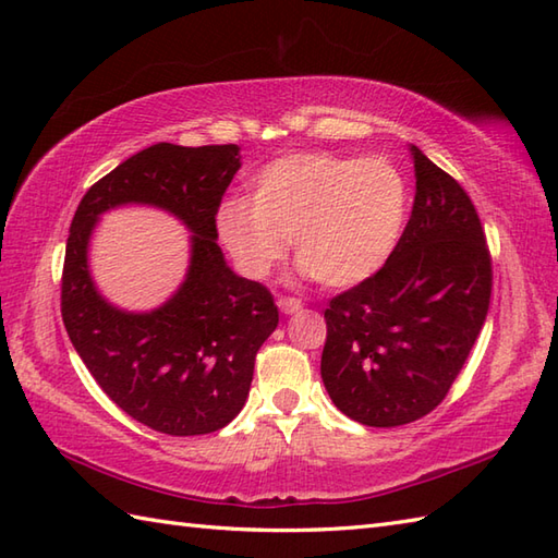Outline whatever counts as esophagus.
Instances as JSON below:
<instances>
[{"mask_svg": "<svg viewBox=\"0 0 558 558\" xmlns=\"http://www.w3.org/2000/svg\"><path fill=\"white\" fill-rule=\"evenodd\" d=\"M278 306H280V312L288 314V316L302 312V302L294 300V298H280V300H278Z\"/></svg>", "mask_w": 558, "mask_h": 558, "instance_id": "1", "label": "esophagus"}]
</instances>
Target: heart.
<instances>
[{
    "instance_id": "1",
    "label": "heart",
    "mask_w": 558,
    "mask_h": 558,
    "mask_svg": "<svg viewBox=\"0 0 558 558\" xmlns=\"http://www.w3.org/2000/svg\"><path fill=\"white\" fill-rule=\"evenodd\" d=\"M408 210V180L388 158L290 153L256 172L248 201H225L216 230L248 276H268L294 236L302 270L324 288L345 290L388 264Z\"/></svg>"
}]
</instances>
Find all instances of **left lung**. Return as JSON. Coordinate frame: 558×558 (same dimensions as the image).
Here are the masks:
<instances>
[{
  "mask_svg": "<svg viewBox=\"0 0 558 558\" xmlns=\"http://www.w3.org/2000/svg\"><path fill=\"white\" fill-rule=\"evenodd\" d=\"M410 156L417 192L393 256L324 314V386L342 414L366 426L429 414L489 312L492 258L475 206L417 146Z\"/></svg>",
  "mask_w": 558,
  "mask_h": 558,
  "instance_id": "8db88e82",
  "label": "left lung"
}]
</instances>
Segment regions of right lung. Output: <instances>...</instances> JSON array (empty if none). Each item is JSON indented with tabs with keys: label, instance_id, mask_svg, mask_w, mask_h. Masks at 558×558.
Returning a JSON list of instances; mask_svg holds the SVG:
<instances>
[{
	"label": "right lung",
	"instance_id": "1",
	"mask_svg": "<svg viewBox=\"0 0 558 558\" xmlns=\"http://www.w3.org/2000/svg\"><path fill=\"white\" fill-rule=\"evenodd\" d=\"M240 168L234 144H156L93 184L71 220L62 276L71 345L129 417L170 436L218 432L240 414L256 352L278 326L270 292L236 276L218 246L216 213ZM122 205L165 209L193 232L185 280L148 313L108 303L89 276V236L102 211Z\"/></svg>",
	"mask_w": 558,
	"mask_h": 558
}]
</instances>
